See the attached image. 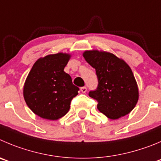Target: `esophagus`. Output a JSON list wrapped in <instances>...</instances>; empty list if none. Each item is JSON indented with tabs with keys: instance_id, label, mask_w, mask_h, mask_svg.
<instances>
[{
	"instance_id": "34e87169",
	"label": "esophagus",
	"mask_w": 161,
	"mask_h": 161,
	"mask_svg": "<svg viewBox=\"0 0 161 161\" xmlns=\"http://www.w3.org/2000/svg\"><path fill=\"white\" fill-rule=\"evenodd\" d=\"M80 91L82 93H86V91H87V88L86 87V86H82V87L80 88Z\"/></svg>"
}]
</instances>
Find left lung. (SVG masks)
<instances>
[{
	"label": "left lung",
	"instance_id": "obj_1",
	"mask_svg": "<svg viewBox=\"0 0 161 161\" xmlns=\"http://www.w3.org/2000/svg\"><path fill=\"white\" fill-rule=\"evenodd\" d=\"M83 57L96 70L98 84L89 96L97 102V109L113 120L130 114L138 101V88L128 64L106 52L86 51Z\"/></svg>",
	"mask_w": 161,
	"mask_h": 161
}]
</instances>
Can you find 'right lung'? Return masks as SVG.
I'll use <instances>...</instances> for the list:
<instances>
[{"instance_id":"1","label":"right lung","mask_w":161,"mask_h":161,"mask_svg":"<svg viewBox=\"0 0 161 161\" xmlns=\"http://www.w3.org/2000/svg\"><path fill=\"white\" fill-rule=\"evenodd\" d=\"M70 57L58 53L39 58L28 74L24 97L31 110L40 118L57 120L64 117L78 94L79 88L64 70Z\"/></svg>"}]
</instances>
